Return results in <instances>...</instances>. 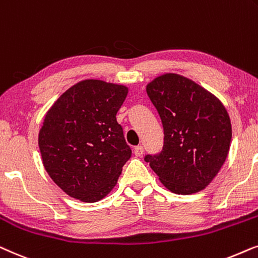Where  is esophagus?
<instances>
[{"label": "esophagus", "instance_id": "34e87169", "mask_svg": "<svg viewBox=\"0 0 258 258\" xmlns=\"http://www.w3.org/2000/svg\"><path fill=\"white\" fill-rule=\"evenodd\" d=\"M133 153H135V156H137V157H142L143 153H144V147L143 146H136L135 149H133Z\"/></svg>", "mask_w": 258, "mask_h": 258}]
</instances>
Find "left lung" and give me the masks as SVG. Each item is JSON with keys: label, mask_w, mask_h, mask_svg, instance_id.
Masks as SVG:
<instances>
[{"label": "left lung", "mask_w": 258, "mask_h": 258, "mask_svg": "<svg viewBox=\"0 0 258 258\" xmlns=\"http://www.w3.org/2000/svg\"><path fill=\"white\" fill-rule=\"evenodd\" d=\"M146 93L163 122L164 146L145 160L173 194L203 191L228 158L232 137L228 111L207 88L177 73L154 78Z\"/></svg>", "instance_id": "1"}]
</instances>
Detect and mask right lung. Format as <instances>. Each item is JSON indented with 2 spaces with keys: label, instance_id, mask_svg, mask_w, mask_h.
Instances as JSON below:
<instances>
[{
  "label": "right lung",
  "instance_id": "right-lung-1",
  "mask_svg": "<svg viewBox=\"0 0 258 258\" xmlns=\"http://www.w3.org/2000/svg\"><path fill=\"white\" fill-rule=\"evenodd\" d=\"M127 94L123 85L86 79L47 111L39 132L42 164L70 197L95 203L116 185L132 153L115 118Z\"/></svg>",
  "mask_w": 258,
  "mask_h": 258
}]
</instances>
